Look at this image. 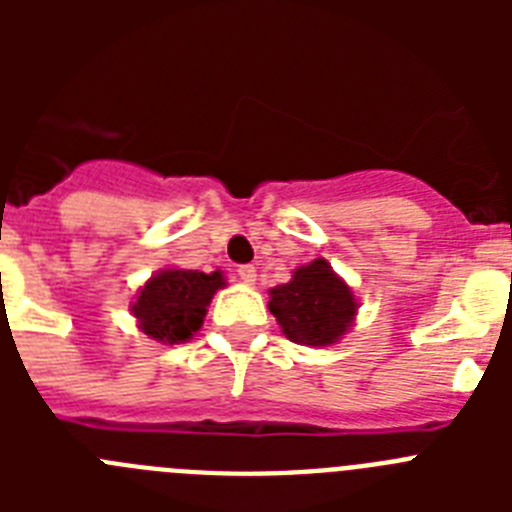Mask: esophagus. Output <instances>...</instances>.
Wrapping results in <instances>:
<instances>
[{
    "instance_id": "1",
    "label": "esophagus",
    "mask_w": 512,
    "mask_h": 512,
    "mask_svg": "<svg viewBox=\"0 0 512 512\" xmlns=\"http://www.w3.org/2000/svg\"><path fill=\"white\" fill-rule=\"evenodd\" d=\"M238 279H241L243 284H253V282H256V266H253V264L241 266V269H238Z\"/></svg>"
}]
</instances>
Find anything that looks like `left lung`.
<instances>
[{"mask_svg":"<svg viewBox=\"0 0 512 512\" xmlns=\"http://www.w3.org/2000/svg\"><path fill=\"white\" fill-rule=\"evenodd\" d=\"M356 297L325 259L292 271L287 284L269 289V310L289 341L333 346L356 318Z\"/></svg>","mask_w":512,"mask_h":512,"instance_id":"8db88e82","label":"left lung"}]
</instances>
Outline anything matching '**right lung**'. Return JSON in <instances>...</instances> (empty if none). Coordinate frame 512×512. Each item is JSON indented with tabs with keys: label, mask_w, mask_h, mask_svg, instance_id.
<instances>
[{
	"label": "right lung",
	"mask_w": 512,
	"mask_h": 512,
	"mask_svg": "<svg viewBox=\"0 0 512 512\" xmlns=\"http://www.w3.org/2000/svg\"><path fill=\"white\" fill-rule=\"evenodd\" d=\"M225 287L223 271L161 269L138 289L133 315L148 338L161 343H184L202 328L207 305Z\"/></svg>",
	"instance_id": "obj_1"
}]
</instances>
